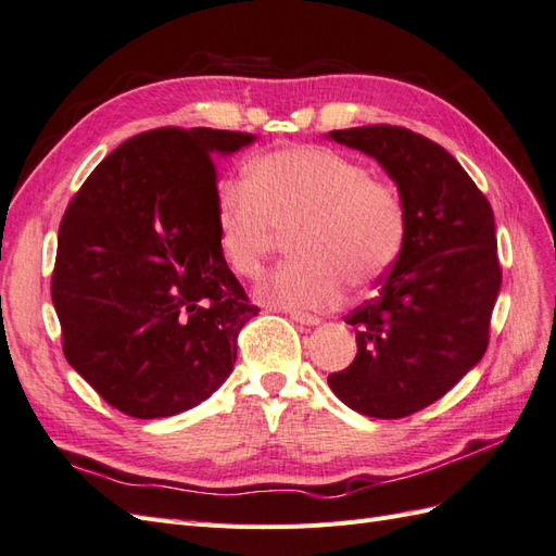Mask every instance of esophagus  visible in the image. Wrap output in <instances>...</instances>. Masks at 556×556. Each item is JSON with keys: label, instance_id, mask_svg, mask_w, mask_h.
Here are the masks:
<instances>
[{"label": "esophagus", "instance_id": "1", "mask_svg": "<svg viewBox=\"0 0 556 556\" xmlns=\"http://www.w3.org/2000/svg\"><path fill=\"white\" fill-rule=\"evenodd\" d=\"M289 317L295 321V324H301V326H317V324H321V319L317 317V315H307V312H289Z\"/></svg>", "mask_w": 556, "mask_h": 556}]
</instances>
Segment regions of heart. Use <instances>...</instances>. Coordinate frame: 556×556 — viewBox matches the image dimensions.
I'll return each mask as SVG.
<instances>
[{"instance_id":"heart-1","label":"heart","mask_w":556,"mask_h":556,"mask_svg":"<svg viewBox=\"0 0 556 556\" xmlns=\"http://www.w3.org/2000/svg\"><path fill=\"white\" fill-rule=\"evenodd\" d=\"M295 261L273 269L258 301L289 309H324L390 273L406 239V208L394 185L362 162L319 146L261 154L247 185L218 202V251L239 277H255L281 237Z\"/></svg>"}]
</instances>
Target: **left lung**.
I'll use <instances>...</instances> for the list:
<instances>
[{
  "label": "left lung",
  "instance_id": "left-lung-1",
  "mask_svg": "<svg viewBox=\"0 0 556 556\" xmlns=\"http://www.w3.org/2000/svg\"><path fill=\"white\" fill-rule=\"evenodd\" d=\"M376 160L406 208V239L374 301L345 317L357 357L329 376L340 402L394 420L434 404L481 362L501 291L495 220L455 156L402 126L326 134Z\"/></svg>",
  "mask_w": 556,
  "mask_h": 556
}]
</instances>
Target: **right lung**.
<instances>
[{
    "label": "right lung",
    "instance_id": "1",
    "mask_svg": "<svg viewBox=\"0 0 556 556\" xmlns=\"http://www.w3.org/2000/svg\"><path fill=\"white\" fill-rule=\"evenodd\" d=\"M253 142L204 126L140 134L65 211L51 279L65 359L126 416L182 414L232 374L258 307L220 258L213 156Z\"/></svg>",
    "mask_w": 556,
    "mask_h": 556
}]
</instances>
